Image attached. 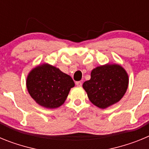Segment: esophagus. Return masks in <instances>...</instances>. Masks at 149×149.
<instances>
[{"instance_id":"obj_1","label":"esophagus","mask_w":149,"mask_h":149,"mask_svg":"<svg viewBox=\"0 0 149 149\" xmlns=\"http://www.w3.org/2000/svg\"><path fill=\"white\" fill-rule=\"evenodd\" d=\"M76 85H77V86H82V82L81 81H77V82L75 83Z\"/></svg>"}]
</instances>
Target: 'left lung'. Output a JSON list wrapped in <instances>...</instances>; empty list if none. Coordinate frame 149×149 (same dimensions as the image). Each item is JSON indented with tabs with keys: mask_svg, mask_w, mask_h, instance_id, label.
<instances>
[{
	"mask_svg": "<svg viewBox=\"0 0 149 149\" xmlns=\"http://www.w3.org/2000/svg\"><path fill=\"white\" fill-rule=\"evenodd\" d=\"M128 86V76L121 65H105L94 68L83 87L89 101L101 109L120 101Z\"/></svg>",
	"mask_w": 149,
	"mask_h": 149,
	"instance_id": "1",
	"label": "left lung"
}]
</instances>
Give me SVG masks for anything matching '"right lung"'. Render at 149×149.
<instances>
[{"label":"right lung","instance_id":"1","mask_svg":"<svg viewBox=\"0 0 149 149\" xmlns=\"http://www.w3.org/2000/svg\"><path fill=\"white\" fill-rule=\"evenodd\" d=\"M74 86V83L70 76L48 64L36 67L27 78V88L30 96L46 108L61 106Z\"/></svg>","mask_w":149,"mask_h":149}]
</instances>
